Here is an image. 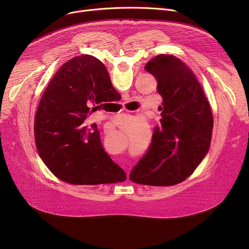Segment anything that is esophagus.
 <instances>
[{
	"instance_id": "obj_1",
	"label": "esophagus",
	"mask_w": 249,
	"mask_h": 249,
	"mask_svg": "<svg viewBox=\"0 0 249 249\" xmlns=\"http://www.w3.org/2000/svg\"><path fill=\"white\" fill-rule=\"evenodd\" d=\"M126 174H127V177H129V172H128V171H127V173H126Z\"/></svg>"
}]
</instances>
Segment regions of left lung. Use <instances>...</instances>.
<instances>
[{
	"instance_id": "left-lung-1",
	"label": "left lung",
	"mask_w": 249,
	"mask_h": 249,
	"mask_svg": "<svg viewBox=\"0 0 249 249\" xmlns=\"http://www.w3.org/2000/svg\"><path fill=\"white\" fill-rule=\"evenodd\" d=\"M144 70L158 81L161 119L154 127L147 152L129 178L141 185L174 186L189 178L206 156L213 114L197 77L176 56L160 54Z\"/></svg>"
}]
</instances>
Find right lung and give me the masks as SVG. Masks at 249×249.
<instances>
[{"label":"right lung","mask_w":249,"mask_h":249,"mask_svg":"<svg viewBox=\"0 0 249 249\" xmlns=\"http://www.w3.org/2000/svg\"><path fill=\"white\" fill-rule=\"evenodd\" d=\"M106 67L83 54L63 63L38 105L34 136L39 155L59 179L72 185L126 180V174L105 152L91 113L114 96Z\"/></svg>","instance_id":"right-lung-1"}]
</instances>
